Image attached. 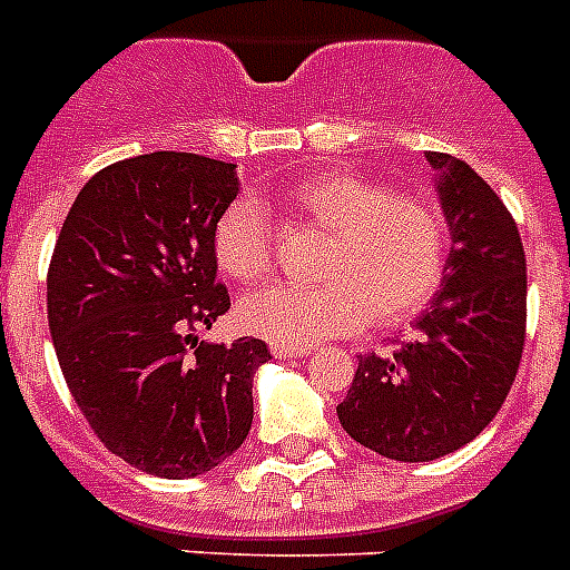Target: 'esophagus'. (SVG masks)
<instances>
[{"label": "esophagus", "mask_w": 570, "mask_h": 570, "mask_svg": "<svg viewBox=\"0 0 570 570\" xmlns=\"http://www.w3.org/2000/svg\"><path fill=\"white\" fill-rule=\"evenodd\" d=\"M309 348H301V345H272V357L289 360V357H307Z\"/></svg>", "instance_id": "1"}]
</instances>
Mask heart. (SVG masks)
I'll return each instance as SVG.
<instances>
[{
    "mask_svg": "<svg viewBox=\"0 0 570 570\" xmlns=\"http://www.w3.org/2000/svg\"><path fill=\"white\" fill-rule=\"evenodd\" d=\"M284 210L327 234L318 286H269L239 304V322L277 345H301L374 325H401L436 295L448 266L445 210L428 196L392 193L357 173H313L281 193ZM213 257L239 284L272 272L275 245L266 213L239 198L213 228Z\"/></svg>",
    "mask_w": 570,
    "mask_h": 570,
    "instance_id": "obj_1",
    "label": "heart"
}]
</instances>
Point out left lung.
<instances>
[{"label": "left lung", "mask_w": 570, "mask_h": 570, "mask_svg": "<svg viewBox=\"0 0 570 570\" xmlns=\"http://www.w3.org/2000/svg\"><path fill=\"white\" fill-rule=\"evenodd\" d=\"M448 228L442 289L392 357L360 354L336 406L354 442L397 462L460 451L498 415L527 327V261L512 213L465 160L428 151Z\"/></svg>", "instance_id": "left-lung-1"}]
</instances>
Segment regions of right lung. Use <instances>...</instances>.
I'll list each match as a JSON object with an SVG mask.
<instances>
[{"mask_svg":"<svg viewBox=\"0 0 570 570\" xmlns=\"http://www.w3.org/2000/svg\"><path fill=\"white\" fill-rule=\"evenodd\" d=\"M237 166L151 151L105 166L69 207L46 307L78 410L110 453L166 480L216 469L248 436L266 342L198 340L230 307L213 228Z\"/></svg>","mask_w":570,"mask_h":570,"instance_id":"add662e5","label":"right lung"}]
</instances>
